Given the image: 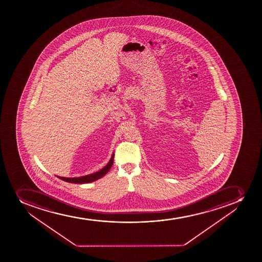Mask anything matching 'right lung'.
<instances>
[{
	"mask_svg": "<svg viewBox=\"0 0 262 262\" xmlns=\"http://www.w3.org/2000/svg\"><path fill=\"white\" fill-rule=\"evenodd\" d=\"M114 154H113L108 163L106 164V166L100 171H96L95 173L86 175V176L79 177V178H63V177L57 176V178L61 179L63 181L68 182V183H73V184H87L91 182L96 181L97 179H101L104 175H106L114 163Z\"/></svg>",
	"mask_w": 262,
	"mask_h": 262,
	"instance_id": "add662e5",
	"label": "right lung"
}]
</instances>
